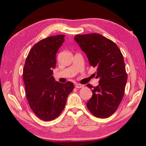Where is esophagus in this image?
I'll list each match as a JSON object with an SVG mask.
<instances>
[{
    "label": "esophagus",
    "mask_w": 146,
    "mask_h": 146,
    "mask_svg": "<svg viewBox=\"0 0 146 146\" xmlns=\"http://www.w3.org/2000/svg\"><path fill=\"white\" fill-rule=\"evenodd\" d=\"M83 87H84V85L80 84H75V88H83Z\"/></svg>",
    "instance_id": "esophagus-1"
}]
</instances>
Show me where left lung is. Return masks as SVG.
<instances>
[{
  "label": "left lung",
  "instance_id": "1",
  "mask_svg": "<svg viewBox=\"0 0 146 146\" xmlns=\"http://www.w3.org/2000/svg\"><path fill=\"white\" fill-rule=\"evenodd\" d=\"M88 58L89 63L97 68L95 74L99 84L93 87L92 97L87 107L98 118L110 117L117 110L124 95L127 73L123 57L117 44L98 33L76 35L74 37Z\"/></svg>",
  "mask_w": 146,
  "mask_h": 146
}]
</instances>
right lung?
I'll return each instance as SVG.
<instances>
[{
    "mask_svg": "<svg viewBox=\"0 0 146 146\" xmlns=\"http://www.w3.org/2000/svg\"><path fill=\"white\" fill-rule=\"evenodd\" d=\"M64 36L58 35L38 42L29 51L24 64L23 79L27 100L35 114L44 121L58 117L74 89L73 82H55L53 76L56 53L64 42Z\"/></svg>",
    "mask_w": 146,
    "mask_h": 146,
    "instance_id": "obj_1",
    "label": "right lung"
}]
</instances>
